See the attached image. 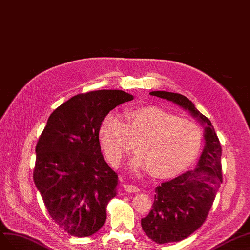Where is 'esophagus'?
I'll return each instance as SVG.
<instances>
[{
  "label": "esophagus",
  "instance_id": "34e87169",
  "mask_svg": "<svg viewBox=\"0 0 250 250\" xmlns=\"http://www.w3.org/2000/svg\"><path fill=\"white\" fill-rule=\"evenodd\" d=\"M123 187H124L125 190L127 192H138L140 190L139 188L135 187V185H132V184H124Z\"/></svg>",
  "mask_w": 250,
  "mask_h": 250
}]
</instances>
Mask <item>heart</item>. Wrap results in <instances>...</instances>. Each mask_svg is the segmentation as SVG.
I'll return each mask as SVG.
<instances>
[{
    "instance_id": "b5f03b06",
    "label": "heart",
    "mask_w": 250,
    "mask_h": 250,
    "mask_svg": "<svg viewBox=\"0 0 250 250\" xmlns=\"http://www.w3.org/2000/svg\"><path fill=\"white\" fill-rule=\"evenodd\" d=\"M98 139L113 166H119L134 145V170L148 169L167 177L187 168L195 160L202 144V132L194 120L178 117L158 106L126 111L125 121L110 113L102 120Z\"/></svg>"
}]
</instances>
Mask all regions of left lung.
<instances>
[{
    "label": "left lung",
    "instance_id": "8db88e82",
    "mask_svg": "<svg viewBox=\"0 0 250 250\" xmlns=\"http://www.w3.org/2000/svg\"><path fill=\"white\" fill-rule=\"evenodd\" d=\"M149 94L182 106L205 125V146L198 167L158 185L151 211L141 219L146 236L157 244H165L182 241L205 222L223 180L222 147L210 120L188 97L166 91Z\"/></svg>",
    "mask_w": 250,
    "mask_h": 250
}]
</instances>
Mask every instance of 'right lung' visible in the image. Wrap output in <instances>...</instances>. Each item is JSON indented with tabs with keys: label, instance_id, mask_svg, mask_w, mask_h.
I'll return each mask as SVG.
<instances>
[{
	"label": "right lung",
	"instance_id": "right-lung-1",
	"mask_svg": "<svg viewBox=\"0 0 250 250\" xmlns=\"http://www.w3.org/2000/svg\"><path fill=\"white\" fill-rule=\"evenodd\" d=\"M133 95L99 90L70 98L48 118L35 147V187L50 217L73 237H89L105 222L118 176L101 151L102 120Z\"/></svg>",
	"mask_w": 250,
	"mask_h": 250
}]
</instances>
